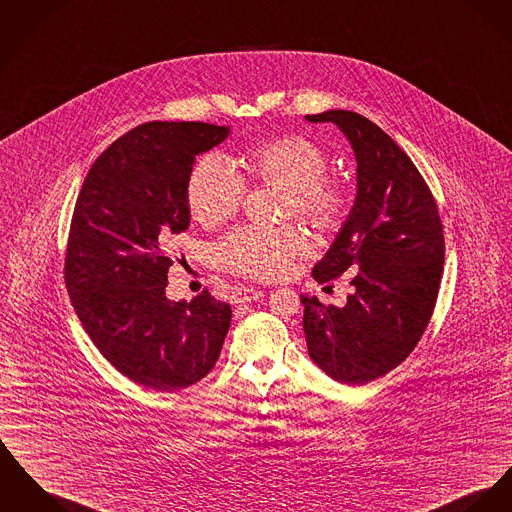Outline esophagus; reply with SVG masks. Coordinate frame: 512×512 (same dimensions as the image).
I'll return each instance as SVG.
<instances>
[{"mask_svg": "<svg viewBox=\"0 0 512 512\" xmlns=\"http://www.w3.org/2000/svg\"><path fill=\"white\" fill-rule=\"evenodd\" d=\"M264 293L262 291H258V289H254V287H237L235 291H233V303L235 305H242V303H250V301H256V299H260Z\"/></svg>", "mask_w": 512, "mask_h": 512, "instance_id": "esophagus-1", "label": "esophagus"}]
</instances>
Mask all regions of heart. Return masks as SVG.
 <instances>
[{
  "mask_svg": "<svg viewBox=\"0 0 512 512\" xmlns=\"http://www.w3.org/2000/svg\"><path fill=\"white\" fill-rule=\"evenodd\" d=\"M244 169L264 184L287 190V211L308 225L328 231L347 213V194L338 180L326 176L328 153L314 139L299 134L273 137L242 157ZM246 184L221 155L202 157L188 178L186 198L192 219L202 227L229 221L244 202ZM307 240L293 227H240L217 244L223 268L252 279H277L305 254Z\"/></svg>",
  "mask_w": 512,
  "mask_h": 512,
  "instance_id": "heart-1",
  "label": "heart"
}]
</instances>
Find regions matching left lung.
<instances>
[{"mask_svg":"<svg viewBox=\"0 0 512 512\" xmlns=\"http://www.w3.org/2000/svg\"><path fill=\"white\" fill-rule=\"evenodd\" d=\"M332 122L357 159V196L326 256L318 283L355 273L345 307L301 295L310 359L334 380L359 386L406 361L437 303L444 235L437 202L406 151L351 110L308 114Z\"/></svg>","mask_w":512,"mask_h":512,"instance_id":"left-lung-1","label":"left lung"}]
</instances>
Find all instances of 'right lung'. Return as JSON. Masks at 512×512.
I'll use <instances>...</instances> for the list:
<instances>
[{
	"mask_svg": "<svg viewBox=\"0 0 512 512\" xmlns=\"http://www.w3.org/2000/svg\"><path fill=\"white\" fill-rule=\"evenodd\" d=\"M227 136V126L205 122L141 124L101 153L73 209L71 305L104 359L157 392L207 376L231 326V307L207 289L190 303L165 295L172 237L190 225L196 155Z\"/></svg>",
	"mask_w": 512,
	"mask_h": 512,
	"instance_id": "obj_1",
	"label": "right lung"
}]
</instances>
